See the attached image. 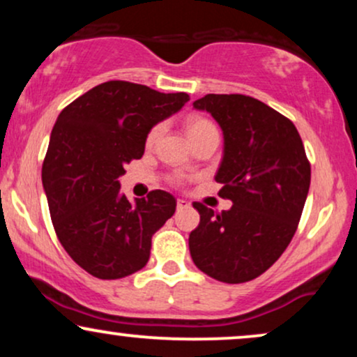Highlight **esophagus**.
<instances>
[{"instance_id": "1", "label": "esophagus", "mask_w": 357, "mask_h": 357, "mask_svg": "<svg viewBox=\"0 0 357 357\" xmlns=\"http://www.w3.org/2000/svg\"><path fill=\"white\" fill-rule=\"evenodd\" d=\"M176 206H178V210H186V208H190V203L186 199H178Z\"/></svg>"}]
</instances>
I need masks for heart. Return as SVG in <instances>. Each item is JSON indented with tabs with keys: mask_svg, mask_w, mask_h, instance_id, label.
I'll return each instance as SVG.
<instances>
[{
	"mask_svg": "<svg viewBox=\"0 0 357 357\" xmlns=\"http://www.w3.org/2000/svg\"><path fill=\"white\" fill-rule=\"evenodd\" d=\"M162 130V126L158 124L154 126L153 129L149 130V134H147V144H154L155 139L159 137V134H161ZM210 130H216V127L211 124L208 119L204 117H190L186 119V132L188 136H190V139L192 141V139L203 136L204 132H210Z\"/></svg>",
	"mask_w": 357,
	"mask_h": 357,
	"instance_id": "1",
	"label": "heart"
}]
</instances>
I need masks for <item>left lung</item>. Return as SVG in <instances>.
Listing matches in <instances>:
<instances>
[{
	"mask_svg": "<svg viewBox=\"0 0 357 357\" xmlns=\"http://www.w3.org/2000/svg\"><path fill=\"white\" fill-rule=\"evenodd\" d=\"M223 130V159L215 179L230 210L192 203L199 225L190 253L202 272L227 284L257 278L285 252L310 186V165L292 121L241 93H208L192 102Z\"/></svg>",
	"mask_w": 357,
	"mask_h": 357,
	"instance_id": "left-lung-1",
	"label": "left lung"
}]
</instances>
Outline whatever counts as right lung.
Listing matches in <instances>:
<instances>
[{
    "label": "right lung",
    "instance_id": "obj_1",
    "mask_svg": "<svg viewBox=\"0 0 357 357\" xmlns=\"http://www.w3.org/2000/svg\"><path fill=\"white\" fill-rule=\"evenodd\" d=\"M188 100L184 92L110 80L60 112L42 181L61 247L90 275L122 278L149 260L151 238L174 215L176 199L154 190L130 203L119 178L142 158L149 130Z\"/></svg>",
    "mask_w": 357,
    "mask_h": 357
}]
</instances>
